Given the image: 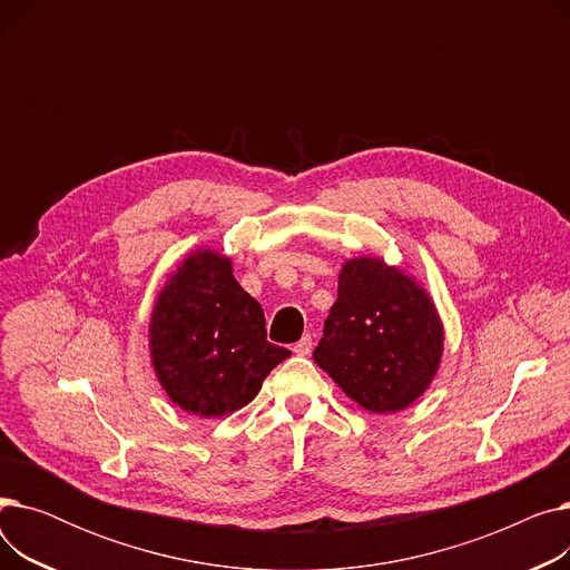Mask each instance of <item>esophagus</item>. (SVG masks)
Here are the masks:
<instances>
[{
  "label": "esophagus",
  "instance_id": "34e87169",
  "mask_svg": "<svg viewBox=\"0 0 570 570\" xmlns=\"http://www.w3.org/2000/svg\"><path fill=\"white\" fill-rule=\"evenodd\" d=\"M309 351H312V335H305L293 346V353H297V355H309Z\"/></svg>",
  "mask_w": 570,
  "mask_h": 570
}]
</instances>
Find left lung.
Returning a JSON list of instances; mask_svg holds the SVG:
<instances>
[{
	"label": "left lung",
	"instance_id": "8db88e82",
	"mask_svg": "<svg viewBox=\"0 0 570 570\" xmlns=\"http://www.w3.org/2000/svg\"><path fill=\"white\" fill-rule=\"evenodd\" d=\"M443 323L430 293L383 258L342 265L314 363L370 413H397L436 376Z\"/></svg>",
	"mask_w": 570,
	"mask_h": 570
}]
</instances>
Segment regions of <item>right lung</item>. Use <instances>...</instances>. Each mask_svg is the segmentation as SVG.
Instances as JSON below:
<instances>
[{
	"mask_svg": "<svg viewBox=\"0 0 570 570\" xmlns=\"http://www.w3.org/2000/svg\"><path fill=\"white\" fill-rule=\"evenodd\" d=\"M288 355L265 340L261 305L215 249L191 252L157 295L149 357L170 402L187 413L222 417L247 406Z\"/></svg>",
	"mask_w": 570,
	"mask_h": 570,
	"instance_id": "1",
	"label": "right lung"
}]
</instances>
